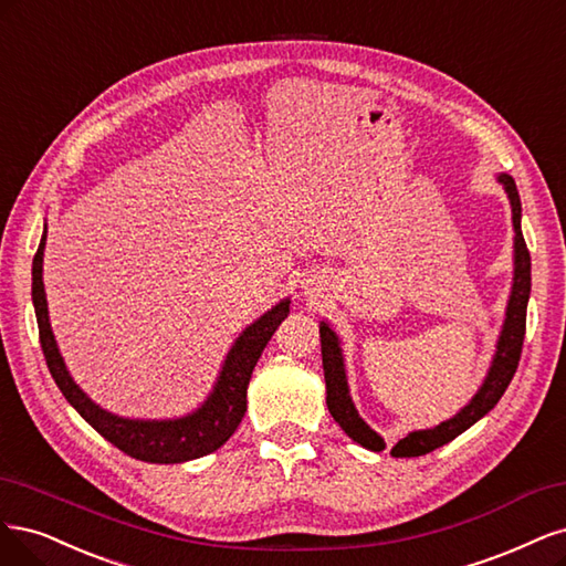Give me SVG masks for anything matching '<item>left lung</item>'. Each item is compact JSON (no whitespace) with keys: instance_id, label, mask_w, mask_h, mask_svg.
I'll return each instance as SVG.
<instances>
[{"instance_id":"8db88e82","label":"left lung","mask_w":566,"mask_h":566,"mask_svg":"<svg viewBox=\"0 0 566 566\" xmlns=\"http://www.w3.org/2000/svg\"><path fill=\"white\" fill-rule=\"evenodd\" d=\"M501 184L507 190L510 205H513L515 282H513V294H510L505 324H503V332L499 338V350H496L494 364H491L484 386L480 388V392L475 397H472V402L461 413H455L453 418H449V421L434 426L432 430H418V432L407 434L405 440H399L392 447L390 453L395 455V459L423 455V453H430L434 449L449 444L451 440H455V437L465 432L472 423H478L484 413H489L499 405V399L503 397L505 388L510 386V380H513V376L517 371L522 343H524V334H526V303H528V294H532V259H528V249H526V242L522 237V226H520L522 205H520L515 180L503 174ZM319 340H322V367H324V380H326V407H329L334 421L364 449L382 451L386 449V442L380 440V434H376L367 423L361 421L357 409L353 407V399L348 395V380H345L338 338L324 322L319 324Z\"/></svg>"}]
</instances>
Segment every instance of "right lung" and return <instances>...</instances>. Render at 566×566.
Segmentation results:
<instances>
[{
    "instance_id": "right-lung-1",
    "label": "right lung",
    "mask_w": 566,
    "mask_h": 566,
    "mask_svg": "<svg viewBox=\"0 0 566 566\" xmlns=\"http://www.w3.org/2000/svg\"><path fill=\"white\" fill-rule=\"evenodd\" d=\"M44 244L46 232L32 261V303L34 315H38L42 353L63 397L77 409L84 421L96 432H101L107 442H113L119 451L129 453L132 459L145 463H184L223 447L244 418L251 371L256 367L268 340L277 332L282 319L289 315V301H282L272 310H268L261 319L253 322L249 329L237 338L223 364L221 378H218L216 388L202 405V409H197L186 418H176V421H129V418L113 416L91 402L65 369L49 324V310L42 282Z\"/></svg>"
}]
</instances>
